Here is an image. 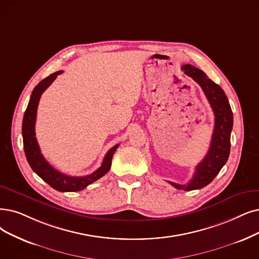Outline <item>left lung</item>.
<instances>
[{"mask_svg": "<svg viewBox=\"0 0 259 259\" xmlns=\"http://www.w3.org/2000/svg\"><path fill=\"white\" fill-rule=\"evenodd\" d=\"M182 70L201 86L214 115V128L210 148L204 159L195 167L192 180L187 185L169 182L177 189L190 191L207 186L218 175L229 159L231 133L233 130V111L223 89L208 78L202 70L191 65L183 66Z\"/></svg>", "mask_w": 259, "mask_h": 259, "instance_id": "8db88e82", "label": "left lung"}]
</instances>
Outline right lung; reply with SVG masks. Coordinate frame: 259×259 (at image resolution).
<instances>
[{"label":"right lung","mask_w":259,"mask_h":259,"mask_svg":"<svg viewBox=\"0 0 259 259\" xmlns=\"http://www.w3.org/2000/svg\"><path fill=\"white\" fill-rule=\"evenodd\" d=\"M63 73V71H57L55 73L49 75L45 79L41 80L34 88L32 96H30L27 108L25 110L23 123H22V136H23V148L25 152L26 159L33 171L48 183L52 188L61 192H74L80 191L86 188L88 185L98 181L109 171L111 165V159L113 153L118 149L119 144L112 147L105 155L101 167L86 177H69L54 169L46 160L44 155L40 152V148L36 139L35 134V123L37 117V108L39 100L44 91L55 80L57 75Z\"/></svg>","instance_id":"right-lung-1"}]
</instances>
